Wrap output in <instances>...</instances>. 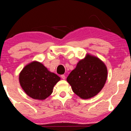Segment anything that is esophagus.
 <instances>
[{
  "mask_svg": "<svg viewBox=\"0 0 131 131\" xmlns=\"http://www.w3.org/2000/svg\"><path fill=\"white\" fill-rule=\"evenodd\" d=\"M61 78L62 79H66V76H65V75L62 74V75H61Z\"/></svg>",
  "mask_w": 131,
  "mask_h": 131,
  "instance_id": "34e87169",
  "label": "esophagus"
}]
</instances>
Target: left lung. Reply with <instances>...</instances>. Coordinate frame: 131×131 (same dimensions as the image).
Listing matches in <instances>:
<instances>
[{
    "instance_id": "1",
    "label": "left lung",
    "mask_w": 131,
    "mask_h": 131,
    "mask_svg": "<svg viewBox=\"0 0 131 131\" xmlns=\"http://www.w3.org/2000/svg\"><path fill=\"white\" fill-rule=\"evenodd\" d=\"M107 79V69L98 58L87 53L67 78L74 94L82 99L94 97L103 88Z\"/></svg>"
}]
</instances>
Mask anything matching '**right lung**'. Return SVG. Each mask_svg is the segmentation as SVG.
Here are the masks:
<instances>
[{
  "instance_id": "right-lung-1",
  "label": "right lung",
  "mask_w": 131,
  "mask_h": 131,
  "mask_svg": "<svg viewBox=\"0 0 131 131\" xmlns=\"http://www.w3.org/2000/svg\"><path fill=\"white\" fill-rule=\"evenodd\" d=\"M60 79L36 61L25 66L19 75V83L26 94L39 100H45L51 95L53 87Z\"/></svg>"
}]
</instances>
